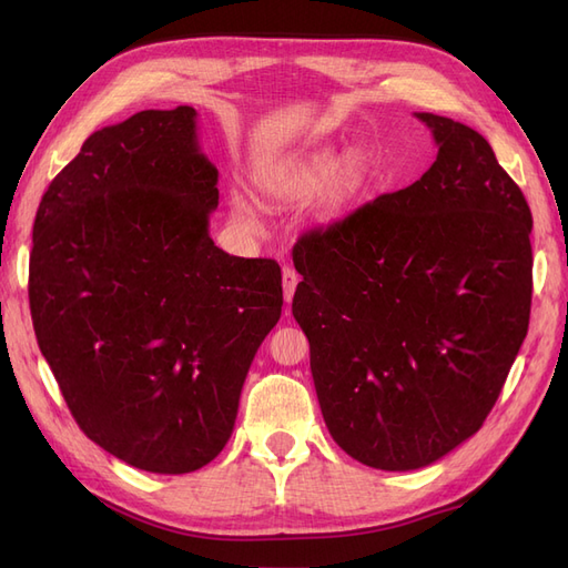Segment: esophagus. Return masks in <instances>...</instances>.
Segmentation results:
<instances>
[{"mask_svg":"<svg viewBox=\"0 0 568 568\" xmlns=\"http://www.w3.org/2000/svg\"><path fill=\"white\" fill-rule=\"evenodd\" d=\"M298 272L294 270V267H284L282 270V286H284V301L286 303H291V298H294V294H296V286H298Z\"/></svg>","mask_w":568,"mask_h":568,"instance_id":"obj_1","label":"esophagus"}]
</instances>
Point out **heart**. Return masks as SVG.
<instances>
[{"mask_svg": "<svg viewBox=\"0 0 568 568\" xmlns=\"http://www.w3.org/2000/svg\"><path fill=\"white\" fill-rule=\"evenodd\" d=\"M369 175L372 168L367 153L353 149L338 156L336 149L324 146L274 168L261 184L263 192L284 199H311L320 194L317 215L322 220H334L365 194ZM230 205L234 217L251 220L253 213L244 196L232 194Z\"/></svg>", "mask_w": 568, "mask_h": 568, "instance_id": "1", "label": "heart"}]
</instances>
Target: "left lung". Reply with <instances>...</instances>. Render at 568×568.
Returning a JSON list of instances; mask_svg holds the SVG:
<instances>
[{
    "label": "left lung",
    "mask_w": 568,
    "mask_h": 568,
    "mask_svg": "<svg viewBox=\"0 0 568 568\" xmlns=\"http://www.w3.org/2000/svg\"><path fill=\"white\" fill-rule=\"evenodd\" d=\"M438 156L294 246L291 313L341 450L422 469L484 426L528 332L530 209L469 125L415 113Z\"/></svg>",
    "instance_id": "8db88e82"
}]
</instances>
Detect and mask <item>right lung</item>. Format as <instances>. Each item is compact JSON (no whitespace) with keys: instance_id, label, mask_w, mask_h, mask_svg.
<instances>
[{"instance_id":"obj_1","label":"right lung","mask_w":568,"mask_h":568,"mask_svg":"<svg viewBox=\"0 0 568 568\" xmlns=\"http://www.w3.org/2000/svg\"><path fill=\"white\" fill-rule=\"evenodd\" d=\"M217 168L196 111H140L84 140L32 227L30 315L65 405L130 467L189 474L225 448L282 315V270L211 239Z\"/></svg>"}]
</instances>
